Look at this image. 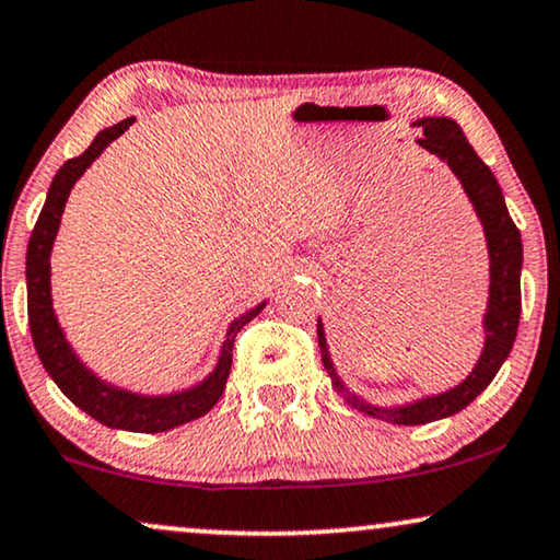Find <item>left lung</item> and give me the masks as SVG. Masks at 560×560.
<instances>
[{"mask_svg": "<svg viewBox=\"0 0 560 560\" xmlns=\"http://www.w3.org/2000/svg\"><path fill=\"white\" fill-rule=\"evenodd\" d=\"M423 127V137L418 144L425 148L431 155L443 160L462 183L464 194L477 211V217L485 226V240L489 249V301L485 313V349H481L479 362L474 364L469 377L458 382L456 387L446 389L441 395L420 397L416 402L395 405V408H382V405L366 402L364 397L351 393L343 385L339 374L334 370L331 354H328V343L324 334V324L318 318V347L320 359L331 377V385L339 395H343L351 408L362 410L364 416L387 420L397 425H423L433 420L456 416L466 405L477 400L487 389L494 374L500 372L504 359L510 357L512 343L517 336L520 324V270H523V240H520V229L512 221L500 183L494 173L481 163V158L466 140L462 127L448 117H423L416 121Z\"/></svg>", "mask_w": 560, "mask_h": 560, "instance_id": "left-lung-1", "label": "left lung"}]
</instances>
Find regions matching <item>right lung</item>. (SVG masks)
Instances as JSON below:
<instances>
[{
    "label": "right lung",
    "mask_w": 560,
    "mask_h": 560,
    "mask_svg": "<svg viewBox=\"0 0 560 560\" xmlns=\"http://www.w3.org/2000/svg\"><path fill=\"white\" fill-rule=\"evenodd\" d=\"M132 121L135 117H129L121 119L119 125L102 129V132L94 137V142L89 144L86 152H81L79 158L66 160L63 167L56 173V178H52L48 198H45V206L40 217H37V224L27 244V318L37 357H40L45 372L50 374V380L56 382L60 393H63L68 400L79 405L83 412H89V416L98 420L102 425L132 433H163L171 431L175 425L190 423V420L206 416V412L219 402V397L224 395L229 370H232L234 336L240 334V328L244 324H249V320L265 308V303H259L252 311L242 313L240 318H234V324L229 326L226 331V341L221 343L219 362L213 366L209 377L173 395H137L129 393V389L114 387L109 382L98 380L96 374L75 357L73 347L66 341L63 328L58 324L56 311H52V242H56L60 217H63L68 194H71L75 180H79L81 175L86 173V167L109 148V142L127 132Z\"/></svg>",
    "instance_id": "obj_1"
}]
</instances>
